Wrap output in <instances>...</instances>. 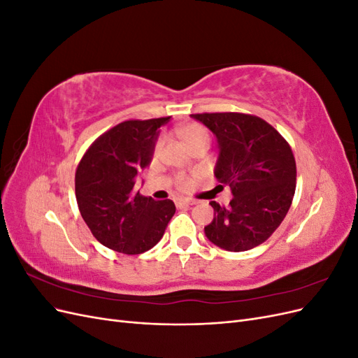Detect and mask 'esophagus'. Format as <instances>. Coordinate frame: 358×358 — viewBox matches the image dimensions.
Listing matches in <instances>:
<instances>
[{
    "instance_id": "esophagus-1",
    "label": "esophagus",
    "mask_w": 358,
    "mask_h": 358,
    "mask_svg": "<svg viewBox=\"0 0 358 358\" xmlns=\"http://www.w3.org/2000/svg\"><path fill=\"white\" fill-rule=\"evenodd\" d=\"M176 204L178 206H192V204H196V201L188 200V199H180V200L176 201Z\"/></svg>"
}]
</instances>
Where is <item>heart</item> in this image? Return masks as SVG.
Masks as SVG:
<instances>
[{
    "instance_id": "1",
    "label": "heart",
    "mask_w": 358,
    "mask_h": 358,
    "mask_svg": "<svg viewBox=\"0 0 358 358\" xmlns=\"http://www.w3.org/2000/svg\"><path fill=\"white\" fill-rule=\"evenodd\" d=\"M178 134L182 138V142L187 145L188 149H192L194 146L203 145V143L209 145V142H210V134L208 131V128L200 125V124H187V125H183V127H180L178 129ZM161 145H162V142H161V140H158L157 146H155V150H159ZM188 185H189V182L187 179H183V178L179 179V187L180 188H187Z\"/></svg>"
}]
</instances>
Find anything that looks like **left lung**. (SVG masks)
<instances>
[{"label": "left lung", "instance_id": "1", "mask_svg": "<svg viewBox=\"0 0 358 358\" xmlns=\"http://www.w3.org/2000/svg\"><path fill=\"white\" fill-rule=\"evenodd\" d=\"M218 142L215 176L230 187L229 206L210 201L213 220L204 227L221 249L242 252L266 242L284 221L296 191V159L289 145L262 117L245 113H197Z\"/></svg>", "mask_w": 358, "mask_h": 358}]
</instances>
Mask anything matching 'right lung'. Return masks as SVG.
I'll return each instance as SVG.
<instances>
[{"instance_id": "right-lung-1", "label": "right lung", "mask_w": 358, "mask_h": 358, "mask_svg": "<svg viewBox=\"0 0 358 358\" xmlns=\"http://www.w3.org/2000/svg\"><path fill=\"white\" fill-rule=\"evenodd\" d=\"M167 117L125 121L100 136L76 170V200L83 221L106 248L128 255L154 248L176 208L171 200L143 197L138 173L150 164Z\"/></svg>"}]
</instances>
